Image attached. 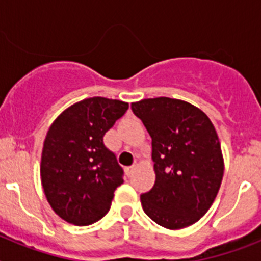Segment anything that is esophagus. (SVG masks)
Masks as SVG:
<instances>
[{"label":"esophagus","mask_w":261,"mask_h":261,"mask_svg":"<svg viewBox=\"0 0 261 261\" xmlns=\"http://www.w3.org/2000/svg\"><path fill=\"white\" fill-rule=\"evenodd\" d=\"M136 166H129V167H125V174L126 176H130V175L133 174V171H135Z\"/></svg>","instance_id":"34e87169"}]
</instances>
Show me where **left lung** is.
I'll return each instance as SVG.
<instances>
[{"label":"left lung","instance_id":"left-lung-1","mask_svg":"<svg viewBox=\"0 0 261 261\" xmlns=\"http://www.w3.org/2000/svg\"><path fill=\"white\" fill-rule=\"evenodd\" d=\"M151 137L155 183L141 195L145 213L166 229L191 226L213 204L223 155L213 123L186 100L159 96L132 103Z\"/></svg>","mask_w":261,"mask_h":261}]
</instances>
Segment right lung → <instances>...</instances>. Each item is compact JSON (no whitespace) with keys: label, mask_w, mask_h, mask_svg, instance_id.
<instances>
[{"label":"right lung","mask_w":261,"mask_h":261,"mask_svg":"<svg viewBox=\"0 0 261 261\" xmlns=\"http://www.w3.org/2000/svg\"><path fill=\"white\" fill-rule=\"evenodd\" d=\"M129 105L94 96L64 110L49 126L40 162V179L53 212L64 221L87 226L110 211L123 168L103 137Z\"/></svg>","instance_id":"1"}]
</instances>
